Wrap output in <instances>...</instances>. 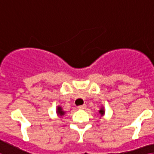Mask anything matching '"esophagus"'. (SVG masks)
Returning <instances> with one entry per match:
<instances>
[{
  "mask_svg": "<svg viewBox=\"0 0 154 154\" xmlns=\"http://www.w3.org/2000/svg\"><path fill=\"white\" fill-rule=\"evenodd\" d=\"M86 108H87V105H86V104H83V105L78 106L79 109H85Z\"/></svg>",
  "mask_w": 154,
  "mask_h": 154,
  "instance_id": "34e87169",
  "label": "esophagus"
}]
</instances>
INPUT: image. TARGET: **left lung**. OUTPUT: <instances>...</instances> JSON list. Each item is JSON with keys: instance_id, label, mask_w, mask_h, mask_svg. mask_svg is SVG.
<instances>
[{"instance_id": "8db88e82", "label": "left lung", "mask_w": 154, "mask_h": 154, "mask_svg": "<svg viewBox=\"0 0 154 154\" xmlns=\"http://www.w3.org/2000/svg\"><path fill=\"white\" fill-rule=\"evenodd\" d=\"M100 112V114L101 116H103V114H104V112H105V111H104V109H103V107L101 108V109H100V112Z\"/></svg>"}]
</instances>
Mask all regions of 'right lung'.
<instances>
[{
  "label": "right lung",
  "instance_id": "add662e5",
  "mask_svg": "<svg viewBox=\"0 0 154 154\" xmlns=\"http://www.w3.org/2000/svg\"><path fill=\"white\" fill-rule=\"evenodd\" d=\"M57 114H58V116H63L65 114V112L63 110V108H62L61 106L57 107Z\"/></svg>",
  "mask_w": 154,
  "mask_h": 154
}]
</instances>
